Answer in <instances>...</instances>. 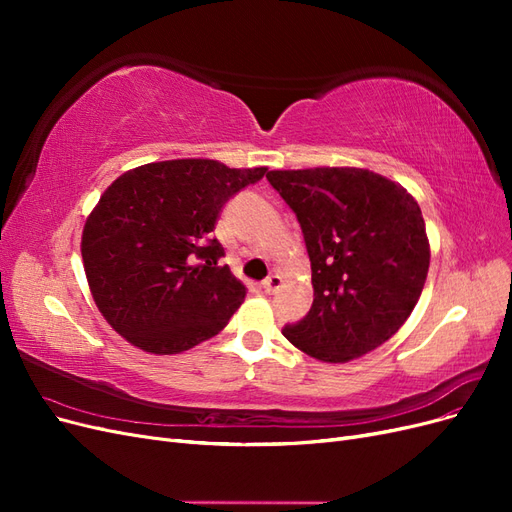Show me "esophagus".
<instances>
[{"mask_svg":"<svg viewBox=\"0 0 512 512\" xmlns=\"http://www.w3.org/2000/svg\"><path fill=\"white\" fill-rule=\"evenodd\" d=\"M280 286H282V277L277 275V273H273V275H269L265 282H262V288H265V292L267 294H273L275 290H280Z\"/></svg>","mask_w":512,"mask_h":512,"instance_id":"esophagus-1","label":"esophagus"}]
</instances>
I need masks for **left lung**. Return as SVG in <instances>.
I'll return each instance as SVG.
<instances>
[{
    "label": "left lung",
    "instance_id": "obj_1",
    "mask_svg": "<svg viewBox=\"0 0 512 512\" xmlns=\"http://www.w3.org/2000/svg\"><path fill=\"white\" fill-rule=\"evenodd\" d=\"M267 179L297 213L312 260V309L284 337L322 363L376 350L410 318L427 280L431 252L416 198L354 166L269 170Z\"/></svg>",
    "mask_w": 512,
    "mask_h": 512
}]
</instances>
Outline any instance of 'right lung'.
Returning <instances> with one entry per match:
<instances>
[{
  "instance_id": "add662e5",
  "label": "right lung",
  "mask_w": 512,
  "mask_h": 512,
  "mask_svg": "<svg viewBox=\"0 0 512 512\" xmlns=\"http://www.w3.org/2000/svg\"><path fill=\"white\" fill-rule=\"evenodd\" d=\"M267 166L218 160L149 162L117 177L87 215L81 237L87 284L100 314L128 344L179 354L218 335L245 299L209 239L226 200Z\"/></svg>"
}]
</instances>
